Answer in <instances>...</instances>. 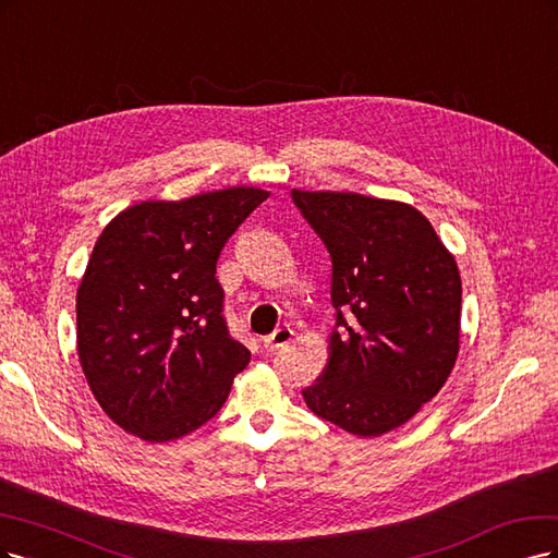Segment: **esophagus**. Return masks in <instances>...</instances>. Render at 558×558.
Returning <instances> with one entry per match:
<instances>
[{"label":"esophagus","instance_id":"obj_1","mask_svg":"<svg viewBox=\"0 0 558 558\" xmlns=\"http://www.w3.org/2000/svg\"><path fill=\"white\" fill-rule=\"evenodd\" d=\"M292 336H294V331H292L290 327H280V329H276L271 336L264 338V348H266L268 352H276L278 348L290 343Z\"/></svg>","mask_w":558,"mask_h":558}]
</instances>
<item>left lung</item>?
<instances>
[{"mask_svg":"<svg viewBox=\"0 0 558 558\" xmlns=\"http://www.w3.org/2000/svg\"><path fill=\"white\" fill-rule=\"evenodd\" d=\"M331 255L329 364L303 399L317 417L371 438L405 424L457 362L461 278L424 215L354 192L292 190Z\"/></svg>","mask_w":558,"mask_h":558,"instance_id":"left-lung-1","label":"left lung"}]
</instances>
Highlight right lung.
Segmentation results:
<instances>
[{
	"instance_id": "1",
	"label": "right lung",
	"mask_w": 558,
	"mask_h": 558,
	"mask_svg": "<svg viewBox=\"0 0 558 558\" xmlns=\"http://www.w3.org/2000/svg\"><path fill=\"white\" fill-rule=\"evenodd\" d=\"M266 196L229 187L143 202L101 231L76 296L78 356L95 399L128 434L167 442L199 428L247 366L215 266Z\"/></svg>"
}]
</instances>
